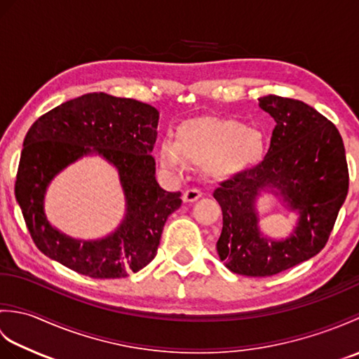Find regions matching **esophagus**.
I'll return each mask as SVG.
<instances>
[{"label":"esophagus","mask_w":359,"mask_h":359,"mask_svg":"<svg viewBox=\"0 0 359 359\" xmlns=\"http://www.w3.org/2000/svg\"><path fill=\"white\" fill-rule=\"evenodd\" d=\"M201 197H202V191H201V189L189 188V189H187V191L184 193V202H187V203L196 202L197 199H201Z\"/></svg>","instance_id":"1"}]
</instances>
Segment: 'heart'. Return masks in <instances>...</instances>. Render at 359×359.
I'll return each instance as SVG.
<instances>
[{"mask_svg": "<svg viewBox=\"0 0 359 359\" xmlns=\"http://www.w3.org/2000/svg\"><path fill=\"white\" fill-rule=\"evenodd\" d=\"M265 135L256 128L230 117H196L184 121L175 140L158 144V162L172 171H184L187 158L205 163L219 179H230L259 165L265 157Z\"/></svg>", "mask_w": 359, "mask_h": 359, "instance_id": "heart-1", "label": "heart"}]
</instances>
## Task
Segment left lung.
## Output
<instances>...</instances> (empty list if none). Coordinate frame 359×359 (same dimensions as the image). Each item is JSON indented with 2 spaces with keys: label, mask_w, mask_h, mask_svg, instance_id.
<instances>
[{
  "label": "left lung",
  "mask_w": 359,
  "mask_h": 359,
  "mask_svg": "<svg viewBox=\"0 0 359 359\" xmlns=\"http://www.w3.org/2000/svg\"><path fill=\"white\" fill-rule=\"evenodd\" d=\"M259 106L276 121L270 148L251 170L215 189L222 208L216 243L220 261L242 276H273L316 256L329 241L348 191L341 134L315 108L293 98L266 95ZM278 196L298 215L292 234L276 241L262 234L257 199Z\"/></svg>",
  "instance_id": "1"
}]
</instances>
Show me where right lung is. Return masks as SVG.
Listing matches in <instances>:
<instances>
[{
	"label": "right lung",
	"mask_w": 359,
	"mask_h": 359,
	"mask_svg": "<svg viewBox=\"0 0 359 359\" xmlns=\"http://www.w3.org/2000/svg\"><path fill=\"white\" fill-rule=\"evenodd\" d=\"M154 106L85 94L46 112L22 142L15 197L38 250L67 269L95 279L125 278L157 255L166 219L180 208V193H168L156 180L149 152L157 139ZM100 155L119 174L126 216L100 240H75L52 227L43 211L45 191L66 165L86 155Z\"/></svg>",
	"instance_id": "1"
}]
</instances>
